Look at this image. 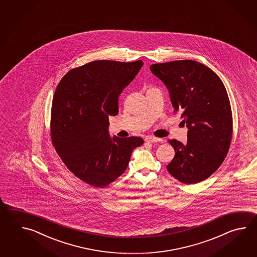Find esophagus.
Here are the masks:
<instances>
[{"label": "esophagus", "instance_id": "obj_1", "mask_svg": "<svg viewBox=\"0 0 257 257\" xmlns=\"http://www.w3.org/2000/svg\"><path fill=\"white\" fill-rule=\"evenodd\" d=\"M145 142H162L163 140L158 139V138H155V137H146L145 138Z\"/></svg>", "mask_w": 257, "mask_h": 257}]
</instances>
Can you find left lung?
<instances>
[{
  "mask_svg": "<svg viewBox=\"0 0 257 257\" xmlns=\"http://www.w3.org/2000/svg\"><path fill=\"white\" fill-rule=\"evenodd\" d=\"M150 70L166 85L174 112L180 113L188 128L186 144L169 141L175 155L166 168L186 185L207 179L223 163L232 137V114L223 82L195 60L157 63Z\"/></svg>",
  "mask_w": 257,
  "mask_h": 257,
  "instance_id": "8db88e82",
  "label": "left lung"
}]
</instances>
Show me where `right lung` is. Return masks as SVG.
Listing matches in <instances>:
<instances>
[{"label": "right lung", "instance_id": "right-lung-1", "mask_svg": "<svg viewBox=\"0 0 257 257\" xmlns=\"http://www.w3.org/2000/svg\"><path fill=\"white\" fill-rule=\"evenodd\" d=\"M143 62L94 60L72 69L55 91L50 119L53 146L73 175L104 187L126 171L141 137L111 138L108 115H117L118 96Z\"/></svg>", "mask_w": 257, "mask_h": 257}]
</instances>
